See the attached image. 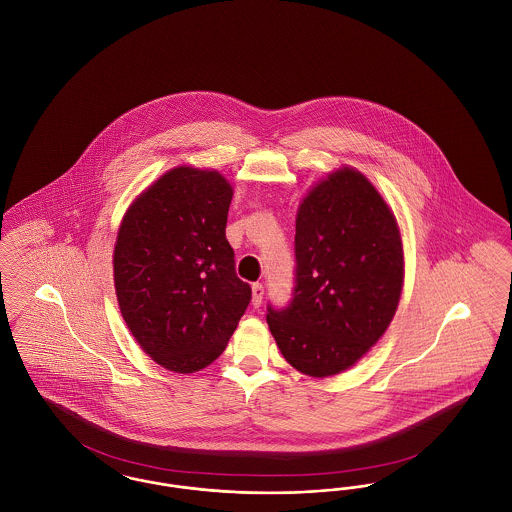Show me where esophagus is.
Segmentation results:
<instances>
[{
    "label": "esophagus",
    "instance_id": "obj_1",
    "mask_svg": "<svg viewBox=\"0 0 512 512\" xmlns=\"http://www.w3.org/2000/svg\"><path fill=\"white\" fill-rule=\"evenodd\" d=\"M263 295H265V288L261 284H253V307H261L263 303Z\"/></svg>",
    "mask_w": 512,
    "mask_h": 512
}]
</instances>
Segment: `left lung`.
Masks as SVG:
<instances>
[{
	"mask_svg": "<svg viewBox=\"0 0 512 512\" xmlns=\"http://www.w3.org/2000/svg\"><path fill=\"white\" fill-rule=\"evenodd\" d=\"M295 261L292 303L268 307L270 334L301 374H340L386 334L405 282L399 224L363 172L343 165L301 197Z\"/></svg>",
	"mask_w": 512,
	"mask_h": 512,
	"instance_id": "8db88e82",
	"label": "left lung"
}]
</instances>
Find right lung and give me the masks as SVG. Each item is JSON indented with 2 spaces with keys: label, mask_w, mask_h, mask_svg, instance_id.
Masks as SVG:
<instances>
[{
  "label": "right lung",
  "mask_w": 512,
  "mask_h": 512,
  "mask_svg": "<svg viewBox=\"0 0 512 512\" xmlns=\"http://www.w3.org/2000/svg\"><path fill=\"white\" fill-rule=\"evenodd\" d=\"M232 184L215 169L178 165L130 203L113 249L126 328L157 365H211L251 301L226 240Z\"/></svg>",
  "instance_id": "right-lung-1"
}]
</instances>
